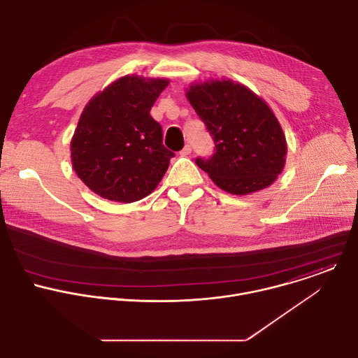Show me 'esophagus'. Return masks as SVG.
I'll return each mask as SVG.
<instances>
[{
    "label": "esophagus",
    "instance_id": "obj_1",
    "mask_svg": "<svg viewBox=\"0 0 358 358\" xmlns=\"http://www.w3.org/2000/svg\"><path fill=\"white\" fill-rule=\"evenodd\" d=\"M191 151H192V148H191V145L189 144H185V147L180 151V156H182V157H185V156H189L191 155Z\"/></svg>",
    "mask_w": 358,
    "mask_h": 358
}]
</instances>
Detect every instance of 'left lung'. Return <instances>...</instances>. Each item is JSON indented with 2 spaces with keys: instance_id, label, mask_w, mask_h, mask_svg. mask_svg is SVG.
I'll list each match as a JSON object with an SVG mask.
<instances>
[{
  "instance_id": "obj_1",
  "label": "left lung",
  "mask_w": 358,
  "mask_h": 358,
  "mask_svg": "<svg viewBox=\"0 0 358 358\" xmlns=\"http://www.w3.org/2000/svg\"><path fill=\"white\" fill-rule=\"evenodd\" d=\"M185 96L215 141L214 156L195 163L221 189L248 195L276 181L287 143L261 96L228 78L192 82Z\"/></svg>"
}]
</instances>
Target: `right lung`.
Here are the masks:
<instances>
[{
  "instance_id": "add662e5",
  "label": "right lung",
  "mask_w": 358,
  "mask_h": 358,
  "mask_svg": "<svg viewBox=\"0 0 358 358\" xmlns=\"http://www.w3.org/2000/svg\"><path fill=\"white\" fill-rule=\"evenodd\" d=\"M169 83L126 75L87 101L71 140V162L94 194L130 203L157 188L174 152L150 110Z\"/></svg>"
}]
</instances>
